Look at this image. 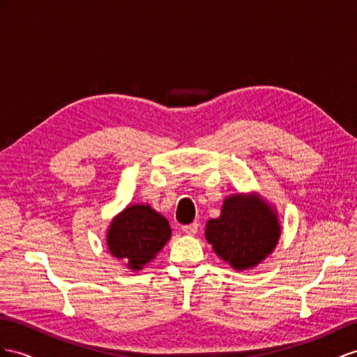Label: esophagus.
Here are the masks:
<instances>
[{"label":"esophagus","instance_id":"obj_1","mask_svg":"<svg viewBox=\"0 0 357 357\" xmlns=\"http://www.w3.org/2000/svg\"><path fill=\"white\" fill-rule=\"evenodd\" d=\"M197 227H199V225H197V223L184 225V226H182V231H184L187 235H196V232H197Z\"/></svg>","mask_w":357,"mask_h":357}]
</instances>
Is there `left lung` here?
<instances>
[{
    "mask_svg": "<svg viewBox=\"0 0 357 357\" xmlns=\"http://www.w3.org/2000/svg\"><path fill=\"white\" fill-rule=\"evenodd\" d=\"M205 236L218 257L243 271L274 250L280 225L276 209L259 196L234 195L225 199L220 217L208 220Z\"/></svg>",
    "mask_w": 357,
    "mask_h": 357,
    "instance_id": "1",
    "label": "left lung"
}]
</instances>
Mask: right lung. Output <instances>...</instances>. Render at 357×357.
<instances>
[{
	"label": "right lung",
	"mask_w": 357,
	"mask_h": 357,
	"mask_svg": "<svg viewBox=\"0 0 357 357\" xmlns=\"http://www.w3.org/2000/svg\"><path fill=\"white\" fill-rule=\"evenodd\" d=\"M170 235L166 217L149 205H131L113 218L107 232V245L114 258L132 271H139L164 248Z\"/></svg>",
	"instance_id": "1"
}]
</instances>
